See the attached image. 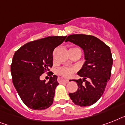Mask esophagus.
I'll return each instance as SVG.
<instances>
[{
	"label": "esophagus",
	"instance_id": "34e87169",
	"mask_svg": "<svg viewBox=\"0 0 125 125\" xmlns=\"http://www.w3.org/2000/svg\"><path fill=\"white\" fill-rule=\"evenodd\" d=\"M58 81L59 83H67L69 82V80L67 79H65L64 78H63L62 76H58Z\"/></svg>",
	"mask_w": 125,
	"mask_h": 125
}]
</instances>
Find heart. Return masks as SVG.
Wrapping results in <instances>:
<instances>
[{
  "instance_id": "heart-1",
  "label": "heart",
  "mask_w": 125,
  "mask_h": 125,
  "mask_svg": "<svg viewBox=\"0 0 125 125\" xmlns=\"http://www.w3.org/2000/svg\"><path fill=\"white\" fill-rule=\"evenodd\" d=\"M57 73L65 77H70L73 74V69L69 67H61L58 69Z\"/></svg>"
}]
</instances>
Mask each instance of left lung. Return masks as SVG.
I'll use <instances>...</instances> for the list:
<instances>
[{
    "label": "left lung",
    "mask_w": 125,
    "mask_h": 125,
    "mask_svg": "<svg viewBox=\"0 0 125 125\" xmlns=\"http://www.w3.org/2000/svg\"><path fill=\"white\" fill-rule=\"evenodd\" d=\"M67 42L80 47L85 60L77 73L83 78L73 80L77 83L78 89L69 95L76 105L89 106L99 101L110 80L113 64L110 49L101 40L90 35L72 34L67 36Z\"/></svg>",
    "instance_id": "obj_1"
}]
</instances>
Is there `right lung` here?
Masks as SVG:
<instances>
[{
    "label": "right lung",
    "mask_w": 125,
    "mask_h": 125,
    "mask_svg": "<svg viewBox=\"0 0 125 125\" xmlns=\"http://www.w3.org/2000/svg\"><path fill=\"white\" fill-rule=\"evenodd\" d=\"M66 36H49L26 43L15 52L11 65L12 82L26 106L35 110L48 108L52 104L55 89L59 83L53 75L49 82L40 76L49 71L53 65L52 52Z\"/></svg>",
    "instance_id": "right-lung-1"
}]
</instances>
